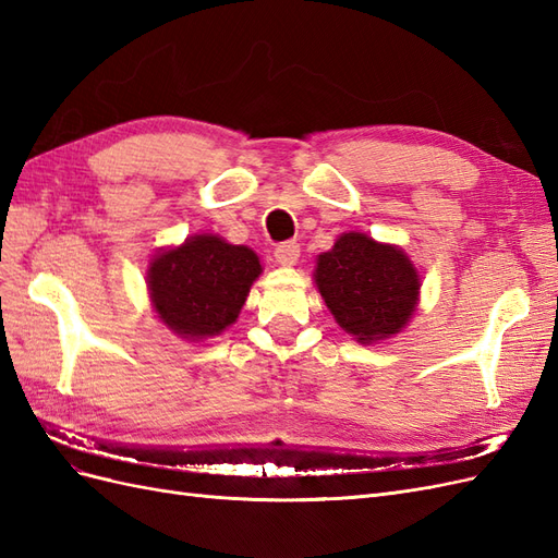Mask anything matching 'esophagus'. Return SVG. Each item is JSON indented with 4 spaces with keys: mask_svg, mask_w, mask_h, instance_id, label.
<instances>
[{
    "mask_svg": "<svg viewBox=\"0 0 558 558\" xmlns=\"http://www.w3.org/2000/svg\"><path fill=\"white\" fill-rule=\"evenodd\" d=\"M275 258L279 265H295L300 258V246L295 242H281L275 248Z\"/></svg>",
    "mask_w": 558,
    "mask_h": 558,
    "instance_id": "esophagus-1",
    "label": "esophagus"
}]
</instances>
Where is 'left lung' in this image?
Segmentation results:
<instances>
[{"mask_svg": "<svg viewBox=\"0 0 558 558\" xmlns=\"http://www.w3.org/2000/svg\"><path fill=\"white\" fill-rule=\"evenodd\" d=\"M314 277L337 324L363 344L400 332L421 286L400 248L377 244L363 232H347L320 253Z\"/></svg>", "mask_w": 558, "mask_h": 558, "instance_id": "1", "label": "left lung"}]
</instances>
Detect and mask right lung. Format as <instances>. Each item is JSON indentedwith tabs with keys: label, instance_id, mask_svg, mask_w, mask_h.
Instances as JSON below:
<instances>
[{
	"label": "right lung",
	"instance_id": "1",
	"mask_svg": "<svg viewBox=\"0 0 558 558\" xmlns=\"http://www.w3.org/2000/svg\"><path fill=\"white\" fill-rule=\"evenodd\" d=\"M260 275L258 256L216 234H195L162 251L148 267V291L162 324L202 340L238 320L251 283Z\"/></svg>",
	"mask_w": 558,
	"mask_h": 558
}]
</instances>
